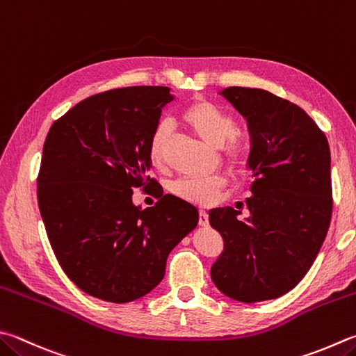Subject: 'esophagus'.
<instances>
[{
	"instance_id": "1",
	"label": "esophagus",
	"mask_w": 356,
	"mask_h": 356,
	"mask_svg": "<svg viewBox=\"0 0 356 356\" xmlns=\"http://www.w3.org/2000/svg\"><path fill=\"white\" fill-rule=\"evenodd\" d=\"M198 225H200L201 227H207V226H209V216H207V212H204V211L200 212Z\"/></svg>"
}]
</instances>
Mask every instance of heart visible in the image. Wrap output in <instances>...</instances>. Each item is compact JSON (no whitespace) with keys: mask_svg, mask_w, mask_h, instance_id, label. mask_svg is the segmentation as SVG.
Segmentation results:
<instances>
[{"mask_svg":"<svg viewBox=\"0 0 356 356\" xmlns=\"http://www.w3.org/2000/svg\"><path fill=\"white\" fill-rule=\"evenodd\" d=\"M181 122L195 135L216 149H220L223 163L234 172L245 169L248 161V149L243 139L238 136L237 124L229 113L220 108L211 100L197 99L191 102L179 115ZM170 127L159 122L153 129L147 144V153L153 167H163L165 161L167 140ZM226 181L220 177L209 178H181L172 184L173 195L198 206H211L225 191Z\"/></svg>","mask_w":356,"mask_h":356,"instance_id":"heart-1","label":"heart"}]
</instances>
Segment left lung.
Segmentation results:
<instances>
[{"mask_svg":"<svg viewBox=\"0 0 356 356\" xmlns=\"http://www.w3.org/2000/svg\"><path fill=\"white\" fill-rule=\"evenodd\" d=\"M221 95L248 122L254 183L245 221L232 207L209 213L225 240L211 277L227 298L254 304L293 290L324 243L333 209L330 147L296 104L243 86Z\"/></svg>","mask_w":356,"mask_h":356,"instance_id":"1","label":"left lung"}]
</instances>
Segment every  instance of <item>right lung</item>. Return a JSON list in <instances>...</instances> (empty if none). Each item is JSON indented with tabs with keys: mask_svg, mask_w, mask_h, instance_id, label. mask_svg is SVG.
I'll return each instance as SVG.
<instances>
[{
	"mask_svg": "<svg viewBox=\"0 0 356 356\" xmlns=\"http://www.w3.org/2000/svg\"><path fill=\"white\" fill-rule=\"evenodd\" d=\"M167 86H127L83 99L51 125L37 177L40 213L60 266L80 290L106 302L145 296L167 256L198 225L197 207L149 175L147 144ZM150 188L155 207L132 204Z\"/></svg>",
	"mask_w": 356,
	"mask_h": 356,
	"instance_id": "obj_1",
	"label": "right lung"
}]
</instances>
